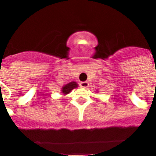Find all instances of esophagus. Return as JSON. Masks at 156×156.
I'll return each instance as SVG.
<instances>
[{"label": "esophagus", "mask_w": 156, "mask_h": 156, "mask_svg": "<svg viewBox=\"0 0 156 156\" xmlns=\"http://www.w3.org/2000/svg\"><path fill=\"white\" fill-rule=\"evenodd\" d=\"M88 85H89V83H88V82H87V81H84V82H80V86L81 87H83V88L87 87Z\"/></svg>", "instance_id": "esophagus-1"}]
</instances>
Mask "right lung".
<instances>
[{
	"instance_id": "obj_1",
	"label": "right lung",
	"mask_w": 156,
	"mask_h": 156,
	"mask_svg": "<svg viewBox=\"0 0 156 156\" xmlns=\"http://www.w3.org/2000/svg\"><path fill=\"white\" fill-rule=\"evenodd\" d=\"M77 87H78V84L76 82H74V81L69 83L65 85L63 87H62V93L64 95L68 94L69 93L71 92L72 90H73L74 88H76Z\"/></svg>"
}]
</instances>
